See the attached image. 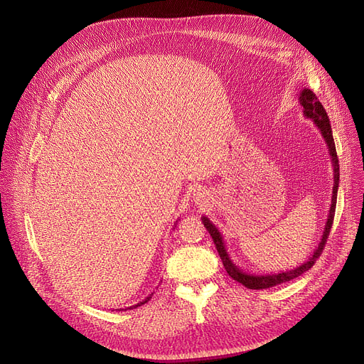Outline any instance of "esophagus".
<instances>
[{"label": "esophagus", "mask_w": 364, "mask_h": 364, "mask_svg": "<svg viewBox=\"0 0 364 364\" xmlns=\"http://www.w3.org/2000/svg\"><path fill=\"white\" fill-rule=\"evenodd\" d=\"M205 199H206V193H205L203 188L195 190V200H196L198 203H203Z\"/></svg>", "instance_id": "obj_1"}]
</instances>
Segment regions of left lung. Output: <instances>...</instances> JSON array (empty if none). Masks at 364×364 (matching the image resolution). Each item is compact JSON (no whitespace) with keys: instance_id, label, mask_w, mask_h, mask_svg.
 I'll list each match as a JSON object with an SVG mask.
<instances>
[{"instance_id":"8db88e82","label":"left lung","mask_w":364,"mask_h":364,"mask_svg":"<svg viewBox=\"0 0 364 364\" xmlns=\"http://www.w3.org/2000/svg\"><path fill=\"white\" fill-rule=\"evenodd\" d=\"M300 104L303 105V112L307 118H310L313 121V124L319 129V132L322 133L326 146L331 155V162H332V168H333V187H332V200H331V208H329V213H328V220L323 228V234L322 238L319 241L318 247L314 249L313 255H310V257L301 263L300 266L294 269L289 271H282L279 274H264V275H256V274H249L245 272L243 269H240L238 266L231 260L225 243H224V237L215 227V224L209 220L208 216H202V223L205 225V228L209 231L215 247L220 253V257L225 266L227 274L235 279L237 282L243 284L245 287L250 288V289H264V288H271L274 285L282 284V282H288L297 277H300L301 274H304L306 271H309L311 266L316 262V259L321 256L325 243L328 240L329 231L332 228V223H333V215H335V206H336V193H338V184H340V164H338V156H336V149H335V141H333V136H332V129H331V123H329V117L325 111V108L322 107V104L319 102L318 96L314 95L310 89H303L300 92V98H299Z\"/></svg>"}]
</instances>
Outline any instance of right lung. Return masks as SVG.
<instances>
[{
  "mask_svg": "<svg viewBox=\"0 0 364 364\" xmlns=\"http://www.w3.org/2000/svg\"><path fill=\"white\" fill-rule=\"evenodd\" d=\"M152 296H154V293L152 294H149L146 299H144L143 301H140V303H137V304H134V306H132V307H127V309H133V307H139V306H141V304H144V303H148L151 299H152Z\"/></svg>",
  "mask_w": 364,
  "mask_h": 364,
  "instance_id": "add662e5",
  "label": "right lung"
}]
</instances>
